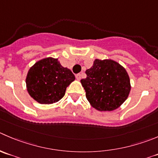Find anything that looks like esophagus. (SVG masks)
<instances>
[{"mask_svg": "<svg viewBox=\"0 0 158 158\" xmlns=\"http://www.w3.org/2000/svg\"><path fill=\"white\" fill-rule=\"evenodd\" d=\"M76 78L77 80H80L81 79V74H77L76 75Z\"/></svg>", "mask_w": 158, "mask_h": 158, "instance_id": "obj_1", "label": "esophagus"}]
</instances>
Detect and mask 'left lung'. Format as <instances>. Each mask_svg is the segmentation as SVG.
<instances>
[{
	"instance_id": "8db88e82",
	"label": "left lung",
	"mask_w": 158,
	"mask_h": 158,
	"mask_svg": "<svg viewBox=\"0 0 158 158\" xmlns=\"http://www.w3.org/2000/svg\"><path fill=\"white\" fill-rule=\"evenodd\" d=\"M81 79L85 96L96 110L110 112L126 101L131 89L129 75L123 65L113 59H95Z\"/></svg>"
}]
</instances>
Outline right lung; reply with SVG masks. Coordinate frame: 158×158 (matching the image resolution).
<instances>
[{"label": "right lung", "mask_w": 158, "mask_h": 158, "mask_svg": "<svg viewBox=\"0 0 158 158\" xmlns=\"http://www.w3.org/2000/svg\"><path fill=\"white\" fill-rule=\"evenodd\" d=\"M76 79L71 70L58 59L47 57L35 62L27 72L25 82L31 97L41 104L60 100L66 88Z\"/></svg>", "instance_id": "obj_1"}]
</instances>
